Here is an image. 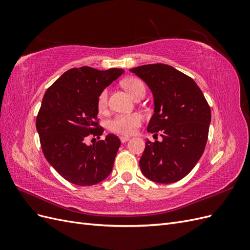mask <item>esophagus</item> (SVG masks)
<instances>
[{"mask_svg": "<svg viewBox=\"0 0 250 250\" xmlns=\"http://www.w3.org/2000/svg\"><path fill=\"white\" fill-rule=\"evenodd\" d=\"M120 140H121V142H122V143H125V142H127L128 140H129V137H120Z\"/></svg>", "mask_w": 250, "mask_h": 250, "instance_id": "1", "label": "esophagus"}]
</instances>
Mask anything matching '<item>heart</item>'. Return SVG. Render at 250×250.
Returning a JSON list of instances; mask_svg holds the SVG:
<instances>
[{
  "label": "heart",
  "instance_id": "1",
  "mask_svg": "<svg viewBox=\"0 0 250 250\" xmlns=\"http://www.w3.org/2000/svg\"><path fill=\"white\" fill-rule=\"evenodd\" d=\"M123 86L133 98L138 95L146 93V86L139 78H128L123 82ZM108 105V90L103 89L98 96L97 107L100 112H104ZM142 123V116L139 113H128V115H118L108 122L109 130L122 135H130L135 132Z\"/></svg>",
  "mask_w": 250,
  "mask_h": 250
}]
</instances>
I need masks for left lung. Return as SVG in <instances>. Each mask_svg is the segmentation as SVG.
Returning <instances> with one entry per match:
<instances>
[{
  "mask_svg": "<svg viewBox=\"0 0 250 250\" xmlns=\"http://www.w3.org/2000/svg\"><path fill=\"white\" fill-rule=\"evenodd\" d=\"M149 86L154 113L148 132L161 133L163 140L146 141L140 160L142 173L158 184L180 180L192 171L206 148L210 108L196 82L164 63L130 69Z\"/></svg>",
  "mask_w": 250,
  "mask_h": 250,
  "instance_id": "obj_1",
  "label": "left lung"
}]
</instances>
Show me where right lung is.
I'll return each instance as SVG.
<instances>
[{"mask_svg":"<svg viewBox=\"0 0 250 250\" xmlns=\"http://www.w3.org/2000/svg\"><path fill=\"white\" fill-rule=\"evenodd\" d=\"M124 73L89 66L63 73L47 89L36 118L44 157L59 175L77 186H93L106 178L121 145L115 134L87 146L89 134L104 131L98 123L97 99L102 90Z\"/></svg>","mask_w":250,"mask_h":250,"instance_id":"add662e5","label":"right lung"}]
</instances>
